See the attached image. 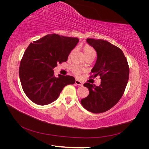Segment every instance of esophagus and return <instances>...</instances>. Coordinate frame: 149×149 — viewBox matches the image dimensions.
<instances>
[{"mask_svg":"<svg viewBox=\"0 0 149 149\" xmlns=\"http://www.w3.org/2000/svg\"><path fill=\"white\" fill-rule=\"evenodd\" d=\"M75 84H76V85H78V86H82V85H83L82 82L80 81H79V80H78V79H76V81H75Z\"/></svg>","mask_w":149,"mask_h":149,"instance_id":"esophagus-1","label":"esophagus"}]
</instances>
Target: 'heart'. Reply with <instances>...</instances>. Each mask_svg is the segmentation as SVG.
<instances>
[{"label":"heart","instance_id":"1","mask_svg":"<svg viewBox=\"0 0 149 149\" xmlns=\"http://www.w3.org/2000/svg\"><path fill=\"white\" fill-rule=\"evenodd\" d=\"M74 52V49H73L70 53V56L73 54ZM83 52L86 58H88L90 56H95L96 55V52L94 50V49L91 47L89 45H85L83 47ZM71 71L73 72V73L76 75H79L81 72V69L78 66H73L71 67Z\"/></svg>","mask_w":149,"mask_h":149}]
</instances>
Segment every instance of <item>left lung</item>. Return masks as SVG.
Returning <instances> with one entry per match:
<instances>
[{
    "mask_svg": "<svg viewBox=\"0 0 149 149\" xmlns=\"http://www.w3.org/2000/svg\"><path fill=\"white\" fill-rule=\"evenodd\" d=\"M86 42L97 52L92 76H100L101 82L98 86L84 84L89 93L81 102L86 110L101 113L115 106L123 96L129 80V68L123 52L118 47L104 40L87 38Z\"/></svg>",
    "mask_w": 149,
    "mask_h": 149,
    "instance_id": "left-lung-1",
    "label": "left lung"
}]
</instances>
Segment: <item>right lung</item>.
Instances as JSON below:
<instances>
[{"mask_svg": "<svg viewBox=\"0 0 149 149\" xmlns=\"http://www.w3.org/2000/svg\"><path fill=\"white\" fill-rule=\"evenodd\" d=\"M78 42V38L51 34L29 45L20 61L19 77L24 93L31 101L41 106L49 104L57 100L65 86L75 83L71 76L55 77L53 68L67 61Z\"/></svg>", "mask_w": 149, "mask_h": 149, "instance_id": "add662e5", "label": "right lung"}]
</instances>
